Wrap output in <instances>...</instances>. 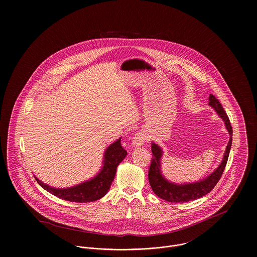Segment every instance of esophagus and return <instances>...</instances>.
I'll return each mask as SVG.
<instances>
[{"mask_svg":"<svg viewBox=\"0 0 257 257\" xmlns=\"http://www.w3.org/2000/svg\"><path fill=\"white\" fill-rule=\"evenodd\" d=\"M146 140H148V136H146L144 132H137L132 138V145L137 148V146L143 145Z\"/></svg>","mask_w":257,"mask_h":257,"instance_id":"34e87169","label":"esophagus"}]
</instances>
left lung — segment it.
Returning a JSON list of instances; mask_svg holds the SVG:
<instances>
[{
  "instance_id": "left-lung-1",
  "label": "left lung",
  "mask_w": 257,
  "mask_h": 257,
  "mask_svg": "<svg viewBox=\"0 0 257 257\" xmlns=\"http://www.w3.org/2000/svg\"><path fill=\"white\" fill-rule=\"evenodd\" d=\"M208 104L215 109L217 115L225 122L226 128L230 134V140L226 148L223 161L221 165L218 166V168H216V170L213 171L205 179L195 183H187V184L179 185V184H176V183H172L168 181L162 175L161 159L163 157V151L158 144L153 142L152 143L153 159H152V164L149 171V180L155 194L164 200H167L169 202H187L190 200L198 199L204 196L205 194L209 193L213 189V187L216 185V183L218 182L219 179H221L224 173V170L226 168L227 161L229 158L231 145H232L233 129H232L229 117L227 116V113L224 111L223 105L218 101V99L215 98L214 95L209 94Z\"/></svg>"
}]
</instances>
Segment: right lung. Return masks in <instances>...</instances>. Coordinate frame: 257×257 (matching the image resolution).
I'll return each mask as SVG.
<instances>
[{
    "instance_id": "1",
    "label": "right lung",
    "mask_w": 257,
    "mask_h": 257,
    "mask_svg": "<svg viewBox=\"0 0 257 257\" xmlns=\"http://www.w3.org/2000/svg\"><path fill=\"white\" fill-rule=\"evenodd\" d=\"M126 156L127 152L122 148L121 138H119L105 150L100 172L86 182L80 183V184L73 187L60 189L51 187L40 181L39 178H34L45 190L64 200L79 203L95 201L107 193L112 182L114 181L117 167Z\"/></svg>"
}]
</instances>
